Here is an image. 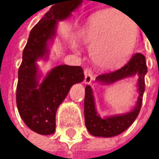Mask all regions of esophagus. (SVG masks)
I'll return each instance as SVG.
<instances>
[{
    "label": "esophagus",
    "mask_w": 159,
    "mask_h": 159,
    "mask_svg": "<svg viewBox=\"0 0 159 159\" xmlns=\"http://www.w3.org/2000/svg\"><path fill=\"white\" fill-rule=\"evenodd\" d=\"M84 73H85V79H84V83L85 84H90L91 81H93V72L89 69H85L84 70Z\"/></svg>",
    "instance_id": "obj_1"
}]
</instances>
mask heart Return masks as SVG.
I'll use <instances>...</instances> for the list:
<instances>
[{
	"label": "heart",
	"instance_id": "b5f03b06",
	"mask_svg": "<svg viewBox=\"0 0 159 159\" xmlns=\"http://www.w3.org/2000/svg\"><path fill=\"white\" fill-rule=\"evenodd\" d=\"M78 37L90 46L93 63L100 69L111 70L131 56L137 44L138 27L128 15L107 9L90 16L79 30ZM71 47L77 49L75 43Z\"/></svg>",
	"mask_w": 159,
	"mask_h": 159
}]
</instances>
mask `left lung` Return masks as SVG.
I'll return each instance as SVG.
<instances>
[{"label": "left lung", "mask_w": 159, "mask_h": 159, "mask_svg": "<svg viewBox=\"0 0 159 159\" xmlns=\"http://www.w3.org/2000/svg\"><path fill=\"white\" fill-rule=\"evenodd\" d=\"M147 73L146 59L143 54L136 53L130 59L122 68L111 72L103 73L96 77V81L105 85L113 84L122 79L138 75L137 90L138 98L135 107L130 112L124 114L113 115V116L102 118L97 114L95 110L94 98L93 94V89L90 86H87L85 89V101H84V113H85V124L90 134L94 136L111 137L120 134L129 128L141 109L142 97L145 90V75Z\"/></svg>", "instance_id": "left-lung-1"}]
</instances>
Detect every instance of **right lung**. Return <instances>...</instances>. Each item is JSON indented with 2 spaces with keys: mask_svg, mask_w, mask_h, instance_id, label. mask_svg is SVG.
<instances>
[{
  "mask_svg": "<svg viewBox=\"0 0 159 159\" xmlns=\"http://www.w3.org/2000/svg\"><path fill=\"white\" fill-rule=\"evenodd\" d=\"M83 0H62L55 4L31 29L23 51L18 71L16 103L22 119L33 132L51 134L55 132V115L72 85L84 80L79 66L61 65L53 68L39 83L37 60L47 59L48 42L56 34L58 21L66 19Z\"/></svg>",
  "mask_w": 159,
  "mask_h": 159,
  "instance_id": "obj_1",
  "label": "right lung"
}]
</instances>
